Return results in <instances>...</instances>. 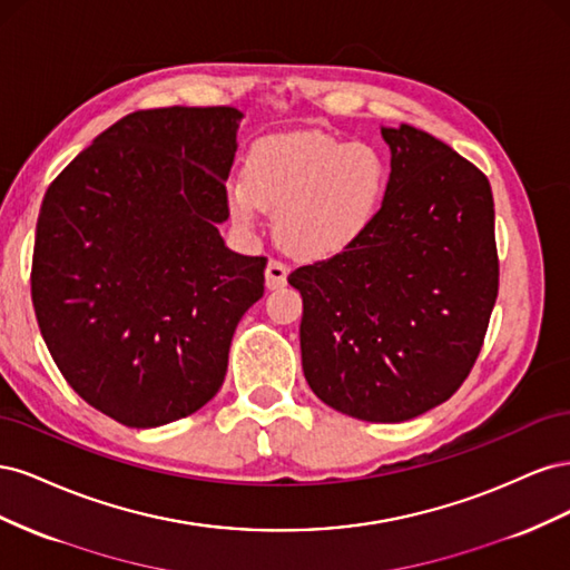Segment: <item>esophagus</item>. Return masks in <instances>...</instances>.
Instances as JSON below:
<instances>
[{
    "label": "esophagus",
    "mask_w": 570,
    "mask_h": 570,
    "mask_svg": "<svg viewBox=\"0 0 570 570\" xmlns=\"http://www.w3.org/2000/svg\"><path fill=\"white\" fill-rule=\"evenodd\" d=\"M285 285H287V266L283 262H275V258H271L266 266V287L281 289Z\"/></svg>",
    "instance_id": "34e87169"
}]
</instances>
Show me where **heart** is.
<instances>
[{"label": "heart", "instance_id": "1", "mask_svg": "<svg viewBox=\"0 0 570 570\" xmlns=\"http://www.w3.org/2000/svg\"><path fill=\"white\" fill-rule=\"evenodd\" d=\"M390 187L383 154L323 130L281 132L258 140L245 178L226 187L228 212L252 230L275 212L281 243L302 258H331L356 245L381 214Z\"/></svg>", "mask_w": 570, "mask_h": 570}]
</instances>
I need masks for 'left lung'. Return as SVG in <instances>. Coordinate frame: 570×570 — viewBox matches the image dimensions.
I'll return each mask as SVG.
<instances>
[{
    "mask_svg": "<svg viewBox=\"0 0 570 570\" xmlns=\"http://www.w3.org/2000/svg\"><path fill=\"white\" fill-rule=\"evenodd\" d=\"M390 187L366 235L287 275L299 289L302 368L321 402L402 423L469 377L499 289L494 202L482 170L438 137L381 128Z\"/></svg>",
    "mask_w": 570,
    "mask_h": 570,
    "instance_id": "1",
    "label": "left lung"
}]
</instances>
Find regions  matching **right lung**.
<instances>
[{
    "mask_svg": "<svg viewBox=\"0 0 570 570\" xmlns=\"http://www.w3.org/2000/svg\"><path fill=\"white\" fill-rule=\"evenodd\" d=\"M243 114L135 111L49 185L32 252L47 350L85 402L128 428L214 400L233 333L264 297V256L235 254L226 180Z\"/></svg>",
    "mask_w": 570,
    "mask_h": 570,
    "instance_id": "add662e5",
    "label": "right lung"
}]
</instances>
